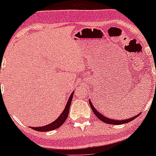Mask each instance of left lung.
Masks as SVG:
<instances>
[{"label": "left lung", "mask_w": 156, "mask_h": 156, "mask_svg": "<svg viewBox=\"0 0 156 156\" xmlns=\"http://www.w3.org/2000/svg\"><path fill=\"white\" fill-rule=\"evenodd\" d=\"M89 103H90V108H92V110H93V112L95 114V115L97 116V117L100 120H101L102 122H105V123H106V124H111V125H122V124L128 123V122H131L132 120H133V119H135L136 118H137V116L140 115V114H137L136 115L133 116V117L130 118V119H123V120H115V119H109V118L106 117V116L103 115V114H101V113L99 112L98 110L94 107V105L92 104L90 100H89Z\"/></svg>", "instance_id": "obj_1"}]
</instances>
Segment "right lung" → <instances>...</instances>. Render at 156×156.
<instances>
[{
	"label": "right lung",
	"instance_id": "1",
	"mask_svg": "<svg viewBox=\"0 0 156 156\" xmlns=\"http://www.w3.org/2000/svg\"><path fill=\"white\" fill-rule=\"evenodd\" d=\"M74 91L72 93V94L70 95V97H69L68 102H67L65 108L62 111V112L61 113L60 115L57 118L55 121H53L52 123H50L49 125H44V126L42 127H31V128H32L33 130H35L37 131H50V130H55V129L59 128L62 124L65 122V121L66 120L67 117H68L69 112V108H70V105L72 103V97H73Z\"/></svg>",
	"mask_w": 156,
	"mask_h": 156
}]
</instances>
